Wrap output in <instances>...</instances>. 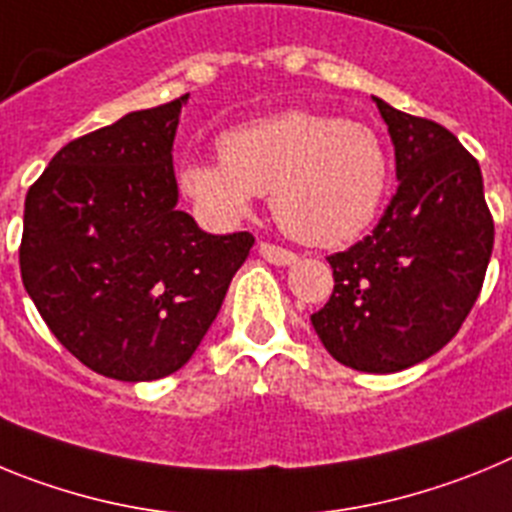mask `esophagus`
Listing matches in <instances>:
<instances>
[{
    "label": "esophagus",
    "mask_w": 512,
    "mask_h": 512,
    "mask_svg": "<svg viewBox=\"0 0 512 512\" xmlns=\"http://www.w3.org/2000/svg\"><path fill=\"white\" fill-rule=\"evenodd\" d=\"M259 253L274 266H289L297 261L295 253L287 251V248L282 246H274V243H259Z\"/></svg>",
    "instance_id": "34e87169"
}]
</instances>
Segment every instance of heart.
<instances>
[{
  "label": "heart",
  "instance_id": "b5f03b06",
  "mask_svg": "<svg viewBox=\"0 0 512 512\" xmlns=\"http://www.w3.org/2000/svg\"><path fill=\"white\" fill-rule=\"evenodd\" d=\"M220 158H194L176 184L200 220L233 228L256 194L269 192L279 228L305 246L336 248L359 238L390 189V153L366 122L287 110L230 128Z\"/></svg>",
  "mask_w": 512,
  "mask_h": 512
}]
</instances>
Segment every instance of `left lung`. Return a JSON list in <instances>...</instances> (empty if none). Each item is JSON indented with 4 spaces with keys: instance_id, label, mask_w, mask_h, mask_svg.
Wrapping results in <instances>:
<instances>
[{
    "instance_id": "obj_1",
    "label": "left lung",
    "mask_w": 512,
    "mask_h": 512,
    "mask_svg": "<svg viewBox=\"0 0 512 512\" xmlns=\"http://www.w3.org/2000/svg\"><path fill=\"white\" fill-rule=\"evenodd\" d=\"M374 102L395 146L400 187L364 241L328 256L333 295L310 320L343 366L392 374L459 333L485 282L495 223L477 158L456 135Z\"/></svg>"
}]
</instances>
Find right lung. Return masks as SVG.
<instances>
[{
	"label": "right lung",
	"instance_id": "add662e5",
	"mask_svg": "<svg viewBox=\"0 0 512 512\" xmlns=\"http://www.w3.org/2000/svg\"><path fill=\"white\" fill-rule=\"evenodd\" d=\"M189 94L71 140L25 197L20 271L40 318L102 377L182 369L217 318L251 233L212 235L176 207Z\"/></svg>",
	"mask_w": 512,
	"mask_h": 512
}]
</instances>
